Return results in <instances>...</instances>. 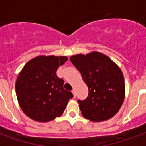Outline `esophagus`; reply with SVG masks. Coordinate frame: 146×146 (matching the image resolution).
Here are the masks:
<instances>
[{
	"label": "esophagus",
	"instance_id": "34e87169",
	"mask_svg": "<svg viewBox=\"0 0 146 146\" xmlns=\"http://www.w3.org/2000/svg\"><path fill=\"white\" fill-rule=\"evenodd\" d=\"M72 92H73V97H76V92H75V90H74V89H73V91H72Z\"/></svg>",
	"mask_w": 146,
	"mask_h": 146
}]
</instances>
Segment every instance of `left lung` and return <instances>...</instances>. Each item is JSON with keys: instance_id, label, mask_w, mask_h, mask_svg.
<instances>
[{"instance_id": "left-lung-1", "label": "left lung", "mask_w": 146, "mask_h": 146, "mask_svg": "<svg viewBox=\"0 0 146 146\" xmlns=\"http://www.w3.org/2000/svg\"><path fill=\"white\" fill-rule=\"evenodd\" d=\"M88 88V96L78 100L83 116L101 122L118 113L125 97V83L120 68L107 55L92 51L70 57Z\"/></svg>"}]
</instances>
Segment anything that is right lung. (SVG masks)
<instances>
[{
  "mask_svg": "<svg viewBox=\"0 0 146 146\" xmlns=\"http://www.w3.org/2000/svg\"><path fill=\"white\" fill-rule=\"evenodd\" d=\"M66 56L39 55L27 62L15 82L19 104L23 113L37 122H49L63 113L71 92L63 88L64 80L56 74Z\"/></svg>",
  "mask_w": 146,
  "mask_h": 146,
  "instance_id": "right-lung-1",
  "label": "right lung"
}]
</instances>
